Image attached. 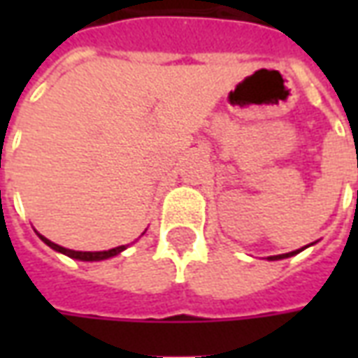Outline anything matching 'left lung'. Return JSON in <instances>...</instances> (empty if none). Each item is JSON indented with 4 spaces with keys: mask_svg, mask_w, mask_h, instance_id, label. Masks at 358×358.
I'll use <instances>...</instances> for the list:
<instances>
[{
    "mask_svg": "<svg viewBox=\"0 0 358 358\" xmlns=\"http://www.w3.org/2000/svg\"><path fill=\"white\" fill-rule=\"evenodd\" d=\"M305 249V248H303ZM303 249H297V251H292V253H284V255H274V257H268L270 261H278V259H287V257H293V255H297L299 251H303Z\"/></svg>",
    "mask_w": 358,
    "mask_h": 358,
    "instance_id": "8db88e82",
    "label": "left lung"
}]
</instances>
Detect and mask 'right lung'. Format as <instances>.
Masks as SVG:
<instances>
[{
    "label": "right lung",
    "instance_id": "1",
    "mask_svg": "<svg viewBox=\"0 0 358 358\" xmlns=\"http://www.w3.org/2000/svg\"><path fill=\"white\" fill-rule=\"evenodd\" d=\"M40 238H42L43 243H48L51 249H55V251H59V253H63V255H66V257L78 259V261H103V259H109V257L118 255L120 251H124L126 249V245H120V248L109 249V251H95V253H92V251H73V249L61 248V245L53 243V241H50L48 238H43V236H40Z\"/></svg>",
    "mask_w": 358,
    "mask_h": 358
}]
</instances>
